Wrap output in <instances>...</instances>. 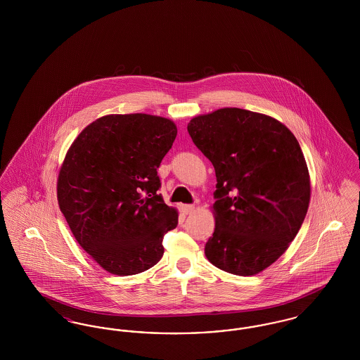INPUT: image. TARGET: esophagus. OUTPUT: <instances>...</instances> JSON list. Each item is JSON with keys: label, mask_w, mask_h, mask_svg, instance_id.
Here are the masks:
<instances>
[{"label": "esophagus", "mask_w": 360, "mask_h": 360, "mask_svg": "<svg viewBox=\"0 0 360 360\" xmlns=\"http://www.w3.org/2000/svg\"><path fill=\"white\" fill-rule=\"evenodd\" d=\"M181 209H182V212L185 213V214H188V213H191L193 210H194V206L193 205H182L181 206Z\"/></svg>", "instance_id": "1"}]
</instances>
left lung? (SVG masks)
Wrapping results in <instances>:
<instances>
[{
  "label": "left lung",
  "mask_w": 360,
  "mask_h": 360,
  "mask_svg": "<svg viewBox=\"0 0 360 360\" xmlns=\"http://www.w3.org/2000/svg\"><path fill=\"white\" fill-rule=\"evenodd\" d=\"M188 131L217 178L206 257L231 274H259L289 248L308 212L300 143L281 121L239 108L195 116Z\"/></svg>",
  "instance_id": "1"
}]
</instances>
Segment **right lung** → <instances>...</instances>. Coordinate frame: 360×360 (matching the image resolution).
Returning a JSON list of instances; mask_svg holds the SVG:
<instances>
[{
  "label": "right lung",
  "instance_id": "obj_1",
  "mask_svg": "<svg viewBox=\"0 0 360 360\" xmlns=\"http://www.w3.org/2000/svg\"><path fill=\"white\" fill-rule=\"evenodd\" d=\"M176 125L146 113L100 117L70 146L58 175V204L78 244L110 274H139L165 252L178 212L158 194L156 169Z\"/></svg>",
  "mask_w": 360,
  "mask_h": 360
}]
</instances>
